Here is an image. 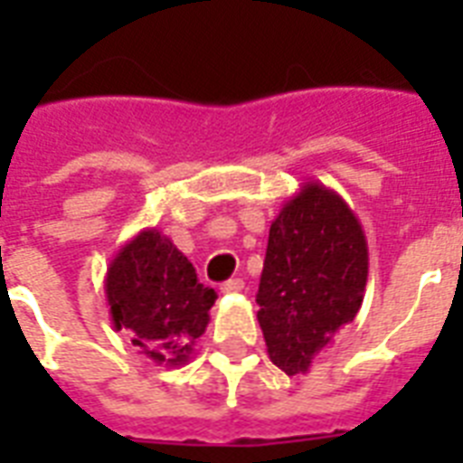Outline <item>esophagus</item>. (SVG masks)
<instances>
[{"instance_id": "34e87169", "label": "esophagus", "mask_w": 463, "mask_h": 463, "mask_svg": "<svg viewBox=\"0 0 463 463\" xmlns=\"http://www.w3.org/2000/svg\"><path fill=\"white\" fill-rule=\"evenodd\" d=\"M242 288H245L242 279H231V281L221 283V293H240Z\"/></svg>"}]
</instances>
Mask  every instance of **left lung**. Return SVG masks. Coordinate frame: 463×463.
I'll return each mask as SVG.
<instances>
[{"label": "left lung", "mask_w": 463, "mask_h": 463, "mask_svg": "<svg viewBox=\"0 0 463 463\" xmlns=\"http://www.w3.org/2000/svg\"><path fill=\"white\" fill-rule=\"evenodd\" d=\"M365 283L367 240L358 216L334 189L305 182L271 223L257 293L271 363L288 377L307 373L358 315Z\"/></svg>", "instance_id": "1"}]
</instances>
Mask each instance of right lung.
I'll use <instances>...</instances> for the list:
<instances>
[{
    "label": "right lung",
    "mask_w": 463,
    "mask_h": 463,
    "mask_svg": "<svg viewBox=\"0 0 463 463\" xmlns=\"http://www.w3.org/2000/svg\"><path fill=\"white\" fill-rule=\"evenodd\" d=\"M105 298L115 329L129 331L132 344L154 363L177 367L189 363L218 296L199 283L173 240L144 228L110 260Z\"/></svg>",
    "instance_id": "right-lung-1"
}]
</instances>
